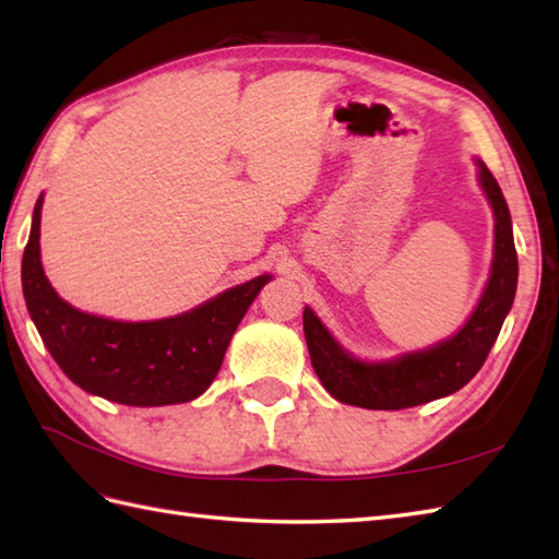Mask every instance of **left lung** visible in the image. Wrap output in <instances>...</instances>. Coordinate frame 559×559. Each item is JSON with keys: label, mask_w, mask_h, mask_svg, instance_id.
I'll list each match as a JSON object with an SVG mask.
<instances>
[{"label": "left lung", "mask_w": 559, "mask_h": 559, "mask_svg": "<svg viewBox=\"0 0 559 559\" xmlns=\"http://www.w3.org/2000/svg\"><path fill=\"white\" fill-rule=\"evenodd\" d=\"M480 165V185L495 211V259L483 298L456 336L435 348L403 355L394 362L367 365L353 360L331 338L310 307H305V341L317 377L331 396L372 411H401L454 394L483 367L500 336L504 317L514 302L519 261L507 201L492 173Z\"/></svg>", "instance_id": "obj_1"}]
</instances>
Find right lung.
<instances>
[{
    "mask_svg": "<svg viewBox=\"0 0 559 559\" xmlns=\"http://www.w3.org/2000/svg\"><path fill=\"white\" fill-rule=\"evenodd\" d=\"M40 209L23 252V298L62 372L88 394L124 406H170L204 394L247 307L271 276L221 293L192 312L160 322H112L79 312L52 290L40 264Z\"/></svg>",
    "mask_w": 559,
    "mask_h": 559,
    "instance_id": "1",
    "label": "right lung"
}]
</instances>
